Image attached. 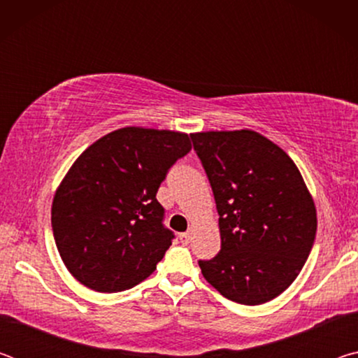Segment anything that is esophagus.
<instances>
[{
  "label": "esophagus",
  "mask_w": 358,
  "mask_h": 358,
  "mask_svg": "<svg viewBox=\"0 0 358 358\" xmlns=\"http://www.w3.org/2000/svg\"><path fill=\"white\" fill-rule=\"evenodd\" d=\"M180 243L181 245H187L191 241V235L189 234H180Z\"/></svg>",
  "instance_id": "1"
}]
</instances>
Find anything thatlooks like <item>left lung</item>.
<instances>
[{
    "instance_id": "left-lung-1",
    "label": "left lung",
    "mask_w": 358,
    "mask_h": 358,
    "mask_svg": "<svg viewBox=\"0 0 358 358\" xmlns=\"http://www.w3.org/2000/svg\"><path fill=\"white\" fill-rule=\"evenodd\" d=\"M220 215L221 251L199 260L217 292L241 305L282 294L305 265L317 217L301 173L284 151L250 129L191 134Z\"/></svg>"
}]
</instances>
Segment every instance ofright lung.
Listing matches in <instances>:
<instances>
[{"mask_svg":"<svg viewBox=\"0 0 358 358\" xmlns=\"http://www.w3.org/2000/svg\"><path fill=\"white\" fill-rule=\"evenodd\" d=\"M189 151L187 134L123 128L77 157L52 205L58 252L77 281L110 294L153 273L175 238L156 192Z\"/></svg>","mask_w":358,"mask_h":358,"instance_id":"add662e5","label":"right lung"}]
</instances>
